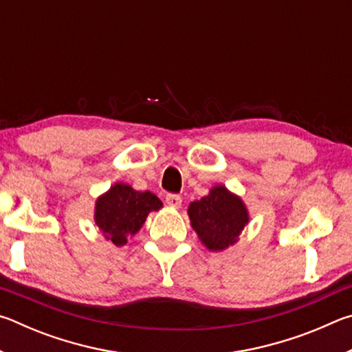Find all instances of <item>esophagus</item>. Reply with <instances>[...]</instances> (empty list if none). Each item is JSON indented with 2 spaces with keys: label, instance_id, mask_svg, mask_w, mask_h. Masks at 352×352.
<instances>
[{
  "label": "esophagus",
  "instance_id": "1",
  "mask_svg": "<svg viewBox=\"0 0 352 352\" xmlns=\"http://www.w3.org/2000/svg\"><path fill=\"white\" fill-rule=\"evenodd\" d=\"M166 204L172 208H180L182 206V197L177 194H168L166 195Z\"/></svg>",
  "mask_w": 352,
  "mask_h": 352
}]
</instances>
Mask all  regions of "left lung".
<instances>
[{"mask_svg": "<svg viewBox=\"0 0 352 352\" xmlns=\"http://www.w3.org/2000/svg\"><path fill=\"white\" fill-rule=\"evenodd\" d=\"M190 225L201 243L211 252H222L237 242L248 223V211L241 197L231 194L222 184L188 208Z\"/></svg>", "mask_w": 352, "mask_h": 352, "instance_id": "obj_1", "label": "left lung"}]
</instances>
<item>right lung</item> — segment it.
Masks as SVG:
<instances>
[{
	"instance_id": "right-lung-1",
	"label": "right lung",
	"mask_w": 352,
	"mask_h": 352,
	"mask_svg": "<svg viewBox=\"0 0 352 352\" xmlns=\"http://www.w3.org/2000/svg\"><path fill=\"white\" fill-rule=\"evenodd\" d=\"M162 206V200L148 190L140 192L126 183H116L96 200L94 222L107 241L121 247L129 236L138 233L148 212Z\"/></svg>"
}]
</instances>
